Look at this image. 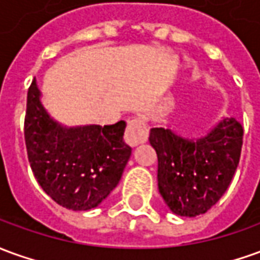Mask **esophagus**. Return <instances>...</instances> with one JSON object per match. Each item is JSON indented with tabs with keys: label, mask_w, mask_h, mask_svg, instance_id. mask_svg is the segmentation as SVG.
Returning a JSON list of instances; mask_svg holds the SVG:
<instances>
[{
	"label": "esophagus",
	"mask_w": 260,
	"mask_h": 260,
	"mask_svg": "<svg viewBox=\"0 0 260 260\" xmlns=\"http://www.w3.org/2000/svg\"><path fill=\"white\" fill-rule=\"evenodd\" d=\"M148 135V125H146V122L143 121L142 118H132L131 121H128L124 139L129 146H136L139 143L146 142Z\"/></svg>",
	"instance_id": "obj_1"
}]
</instances>
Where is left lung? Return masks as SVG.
<instances>
[{
	"label": "left lung",
	"instance_id": "left-lung-1",
	"mask_svg": "<svg viewBox=\"0 0 260 260\" xmlns=\"http://www.w3.org/2000/svg\"><path fill=\"white\" fill-rule=\"evenodd\" d=\"M157 155V186L169 208L181 217L204 214L228 188L241 157L244 128L237 119L219 122L199 141L152 128Z\"/></svg>",
	"mask_w": 260,
	"mask_h": 260
}]
</instances>
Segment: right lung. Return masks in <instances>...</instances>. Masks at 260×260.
I'll list each match as a JSON object with an SVG mask.
<instances>
[{
	"instance_id": "1",
	"label": "right lung",
	"mask_w": 260,
	"mask_h": 260,
	"mask_svg": "<svg viewBox=\"0 0 260 260\" xmlns=\"http://www.w3.org/2000/svg\"><path fill=\"white\" fill-rule=\"evenodd\" d=\"M125 122L63 128L42 107L36 81L30 83L23 124L34 176L52 199L74 211L97 207L111 193L131 156Z\"/></svg>"
}]
</instances>
